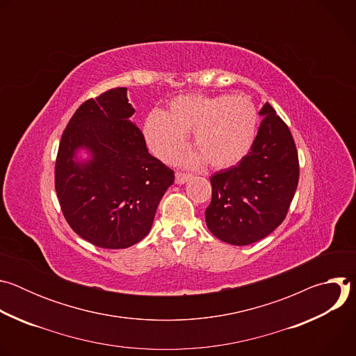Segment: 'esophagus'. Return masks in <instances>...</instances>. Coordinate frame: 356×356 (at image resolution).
<instances>
[{"label": "esophagus", "instance_id": "obj_1", "mask_svg": "<svg viewBox=\"0 0 356 356\" xmlns=\"http://www.w3.org/2000/svg\"><path fill=\"white\" fill-rule=\"evenodd\" d=\"M190 177H191V176L187 175V173L177 172V173H176V183H177V184H184Z\"/></svg>", "mask_w": 356, "mask_h": 356}]
</instances>
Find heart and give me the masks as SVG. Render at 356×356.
Returning a JSON list of instances; mask_svg holds the SVG:
<instances>
[{"mask_svg":"<svg viewBox=\"0 0 356 356\" xmlns=\"http://www.w3.org/2000/svg\"><path fill=\"white\" fill-rule=\"evenodd\" d=\"M191 129L198 150L186 156V163L206 159L211 168H229L241 162L255 142L258 111L246 95H180L166 114L152 111L143 132L150 150L169 161L183 147Z\"/></svg>","mask_w":356,"mask_h":356,"instance_id":"b5f03b06","label":"heart"}]
</instances>
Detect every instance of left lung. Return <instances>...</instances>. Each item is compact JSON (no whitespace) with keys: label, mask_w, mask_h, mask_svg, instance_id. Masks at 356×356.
<instances>
[{"label":"left lung","mask_w":356,"mask_h":356,"mask_svg":"<svg viewBox=\"0 0 356 356\" xmlns=\"http://www.w3.org/2000/svg\"><path fill=\"white\" fill-rule=\"evenodd\" d=\"M249 154L210 177L209 229L231 245H249L273 232L286 218L298 183V155L289 127L266 103Z\"/></svg>","instance_id":"1"}]
</instances>
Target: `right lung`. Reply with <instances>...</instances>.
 <instances>
[{
    "mask_svg": "<svg viewBox=\"0 0 356 356\" xmlns=\"http://www.w3.org/2000/svg\"><path fill=\"white\" fill-rule=\"evenodd\" d=\"M135 110L127 88H111L77 108L63 131L55 188L72 229L90 243L124 249L142 241L175 172L152 156L142 131L131 122ZM87 148L92 159L76 163Z\"/></svg>",
    "mask_w": 356,
    "mask_h": 356,
    "instance_id": "1",
    "label": "right lung"
}]
</instances>
